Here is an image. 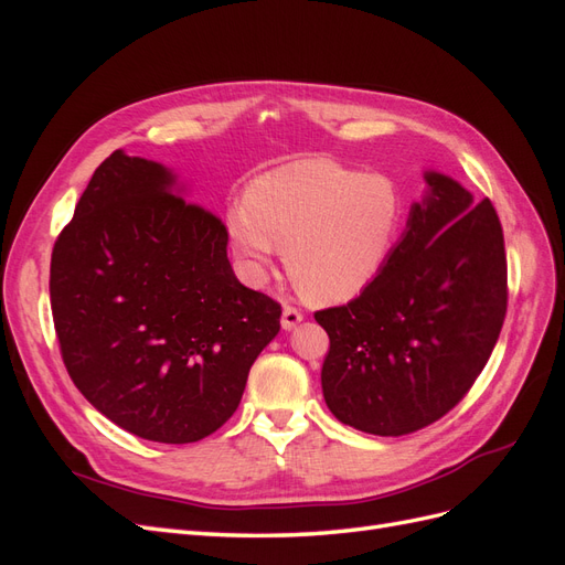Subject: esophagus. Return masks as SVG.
I'll list each match as a JSON object with an SVG mask.
<instances>
[{"label": "esophagus", "instance_id": "1", "mask_svg": "<svg viewBox=\"0 0 565 565\" xmlns=\"http://www.w3.org/2000/svg\"><path fill=\"white\" fill-rule=\"evenodd\" d=\"M301 320H303V313L299 309H295V306H285L282 309V328L285 330H295Z\"/></svg>", "mask_w": 565, "mask_h": 565}]
</instances>
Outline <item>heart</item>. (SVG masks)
I'll use <instances>...</instances> for the list:
<instances>
[{
	"label": "heart",
	"mask_w": 565,
	"mask_h": 565,
	"mask_svg": "<svg viewBox=\"0 0 565 565\" xmlns=\"http://www.w3.org/2000/svg\"><path fill=\"white\" fill-rule=\"evenodd\" d=\"M405 218L398 183L332 160H301L254 179L226 210L241 268L264 282L285 245V268L320 303L358 297L380 276Z\"/></svg>",
	"instance_id": "b5f03b06"
}]
</instances>
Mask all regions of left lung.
<instances>
[{"label":"left lung","mask_w":565,"mask_h":565,"mask_svg":"<svg viewBox=\"0 0 565 565\" xmlns=\"http://www.w3.org/2000/svg\"><path fill=\"white\" fill-rule=\"evenodd\" d=\"M386 266L347 306L316 311L330 337L322 396L358 431L405 436L467 396L507 316V254L490 200L424 174Z\"/></svg>","instance_id":"obj_1"}]
</instances>
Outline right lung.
<instances>
[{
  "mask_svg": "<svg viewBox=\"0 0 565 565\" xmlns=\"http://www.w3.org/2000/svg\"><path fill=\"white\" fill-rule=\"evenodd\" d=\"M167 167L115 150L51 252L67 374L100 415L156 443H195L241 405L280 303L235 278L224 221Z\"/></svg>",
  "mask_w": 565,
  "mask_h": 565,
  "instance_id": "obj_1",
  "label": "right lung"
}]
</instances>
